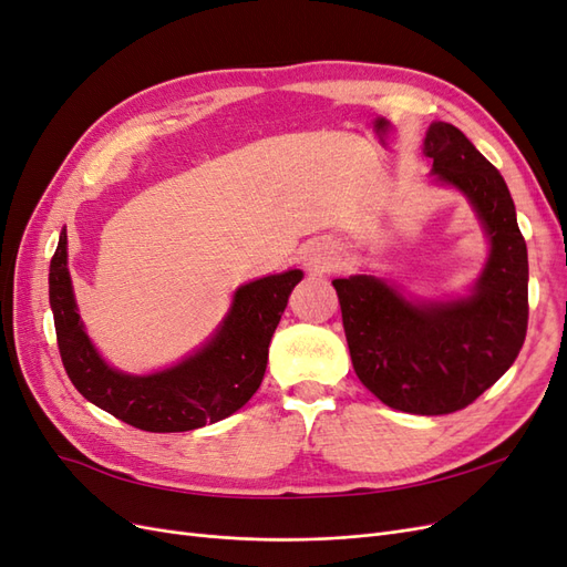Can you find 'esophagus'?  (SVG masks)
Here are the masks:
<instances>
[{"mask_svg":"<svg viewBox=\"0 0 567 567\" xmlns=\"http://www.w3.org/2000/svg\"><path fill=\"white\" fill-rule=\"evenodd\" d=\"M305 262L312 271H333L340 262V255L329 244H317L305 255Z\"/></svg>","mask_w":567,"mask_h":567,"instance_id":"1","label":"esophagus"}]
</instances>
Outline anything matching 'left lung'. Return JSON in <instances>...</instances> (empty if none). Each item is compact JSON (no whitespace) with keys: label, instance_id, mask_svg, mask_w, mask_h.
Masks as SVG:
<instances>
[{"label":"left lung","instance_id":"1","mask_svg":"<svg viewBox=\"0 0 567 567\" xmlns=\"http://www.w3.org/2000/svg\"><path fill=\"white\" fill-rule=\"evenodd\" d=\"M423 153L440 182L461 188L489 234L492 252L473 293L411 305L385 281L336 279L354 373L383 404L440 416L466 409L492 388L527 333V246L504 177L466 134L433 123Z\"/></svg>","mask_w":567,"mask_h":567}]
</instances>
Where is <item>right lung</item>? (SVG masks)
Here are the masks:
<instances>
[{
	"label": "right lung",
	"mask_w": 567,
	"mask_h": 567,
	"mask_svg": "<svg viewBox=\"0 0 567 567\" xmlns=\"http://www.w3.org/2000/svg\"><path fill=\"white\" fill-rule=\"evenodd\" d=\"M65 248L63 229L49 265V302L63 369L84 400L140 431L186 433L231 416L260 388L269 340L290 290L302 279L300 269L238 288L217 336L182 364L151 375H127L111 369L82 331Z\"/></svg>",
	"instance_id": "add662e5"
}]
</instances>
